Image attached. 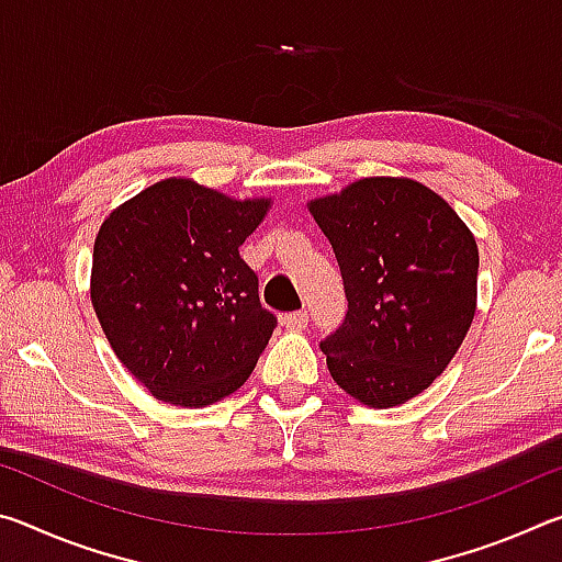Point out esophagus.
<instances>
[{"mask_svg": "<svg viewBox=\"0 0 562 562\" xmlns=\"http://www.w3.org/2000/svg\"><path fill=\"white\" fill-rule=\"evenodd\" d=\"M307 322H310L307 312H290V315L282 317V325L292 331H302L304 327H307Z\"/></svg>", "mask_w": 562, "mask_h": 562, "instance_id": "esophagus-1", "label": "esophagus"}]
</instances>
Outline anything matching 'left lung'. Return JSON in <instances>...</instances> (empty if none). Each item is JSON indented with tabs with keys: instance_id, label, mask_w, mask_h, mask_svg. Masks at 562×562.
<instances>
[{
	"instance_id": "left-lung-1",
	"label": "left lung",
	"mask_w": 562,
	"mask_h": 562,
	"mask_svg": "<svg viewBox=\"0 0 562 562\" xmlns=\"http://www.w3.org/2000/svg\"><path fill=\"white\" fill-rule=\"evenodd\" d=\"M345 282V322L319 341L349 396L398 406L429 389L475 315L479 247L453 207L416 180L361 178L310 203Z\"/></svg>"
}]
</instances>
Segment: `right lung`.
<instances>
[{
	"mask_svg": "<svg viewBox=\"0 0 562 562\" xmlns=\"http://www.w3.org/2000/svg\"><path fill=\"white\" fill-rule=\"evenodd\" d=\"M270 201L168 178L116 207L93 243L91 302L121 364L160 402L201 408L252 374L278 317L240 245Z\"/></svg>",
	"mask_w": 562,
	"mask_h": 562,
	"instance_id": "obj_1",
	"label": "right lung"
}]
</instances>
